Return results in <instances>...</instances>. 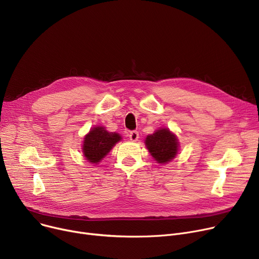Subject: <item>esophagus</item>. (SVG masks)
I'll use <instances>...</instances> for the list:
<instances>
[{"mask_svg":"<svg viewBox=\"0 0 259 259\" xmlns=\"http://www.w3.org/2000/svg\"><path fill=\"white\" fill-rule=\"evenodd\" d=\"M129 137H130V141L136 142L137 140L140 139V134H139V132H137V131H131L129 133Z\"/></svg>","mask_w":259,"mask_h":259,"instance_id":"1","label":"esophagus"}]
</instances>
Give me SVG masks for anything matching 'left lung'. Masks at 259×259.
<instances>
[{"mask_svg": "<svg viewBox=\"0 0 259 259\" xmlns=\"http://www.w3.org/2000/svg\"><path fill=\"white\" fill-rule=\"evenodd\" d=\"M145 145L151 156L160 164L173 160L179 151V141L175 133L168 128H159L153 134H149Z\"/></svg>", "mask_w": 259, "mask_h": 259, "instance_id": "8db88e82", "label": "left lung"}]
</instances>
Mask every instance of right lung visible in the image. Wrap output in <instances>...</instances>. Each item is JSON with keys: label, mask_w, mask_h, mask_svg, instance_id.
Wrapping results in <instances>:
<instances>
[{"label": "right lung", "mask_w": 259, "mask_h": 259, "mask_svg": "<svg viewBox=\"0 0 259 259\" xmlns=\"http://www.w3.org/2000/svg\"><path fill=\"white\" fill-rule=\"evenodd\" d=\"M120 141V134L109 132L104 126H95L84 136L82 144L83 156L89 162L98 164Z\"/></svg>", "instance_id": "1"}]
</instances>
